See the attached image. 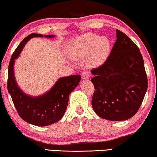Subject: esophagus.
I'll list each match as a JSON object with an SVG mask.
<instances>
[{
    "label": "esophagus",
    "mask_w": 157,
    "mask_h": 157,
    "mask_svg": "<svg viewBox=\"0 0 157 157\" xmlns=\"http://www.w3.org/2000/svg\"><path fill=\"white\" fill-rule=\"evenodd\" d=\"M90 75L88 71H85V72H82V79H84V80H88V79L90 78Z\"/></svg>",
    "instance_id": "obj_1"
}]
</instances>
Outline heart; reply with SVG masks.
I'll return each mask as SVG.
<instances>
[{"instance_id": "heart-1", "label": "heart", "mask_w": 157, "mask_h": 157, "mask_svg": "<svg viewBox=\"0 0 157 157\" xmlns=\"http://www.w3.org/2000/svg\"><path fill=\"white\" fill-rule=\"evenodd\" d=\"M110 50V42L106 37L86 33L72 41L69 53L72 58L77 60L86 57L87 64L91 68H96L106 61Z\"/></svg>"}]
</instances>
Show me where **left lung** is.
Wrapping results in <instances>:
<instances>
[{"label":"left lung","instance_id":"1","mask_svg":"<svg viewBox=\"0 0 157 157\" xmlns=\"http://www.w3.org/2000/svg\"><path fill=\"white\" fill-rule=\"evenodd\" d=\"M117 40L102 66L91 70L95 90L92 106L110 121L131 118L139 109L148 88L144 61L130 37L117 29Z\"/></svg>","mask_w":157,"mask_h":157}]
</instances>
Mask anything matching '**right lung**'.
Segmentation results:
<instances>
[{
	"label": "right lung",
	"instance_id": "1",
	"mask_svg": "<svg viewBox=\"0 0 157 157\" xmlns=\"http://www.w3.org/2000/svg\"><path fill=\"white\" fill-rule=\"evenodd\" d=\"M35 37L52 38L55 36L33 33L21 41L10 60L7 88L20 117L29 124L43 127L52 124L63 117L68 105L69 94L78 85L81 76L76 75L61 77L42 96H31L24 93L15 80L13 67L15 59L19 57L26 43Z\"/></svg>",
	"mask_w": 157,
	"mask_h": 157
}]
</instances>
